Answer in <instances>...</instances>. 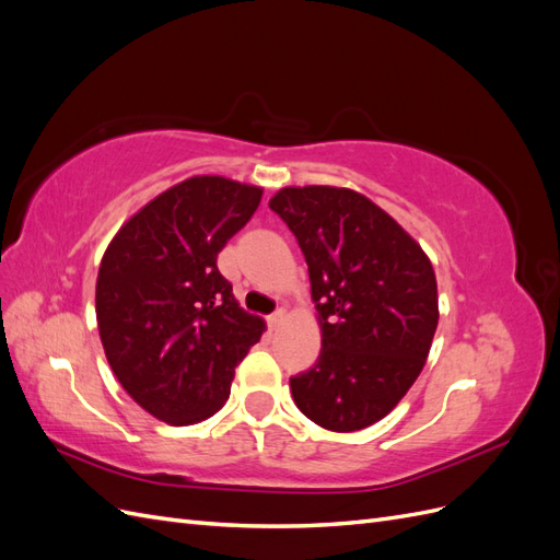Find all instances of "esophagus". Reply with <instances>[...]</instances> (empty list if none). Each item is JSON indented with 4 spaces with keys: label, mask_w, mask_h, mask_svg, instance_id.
I'll use <instances>...</instances> for the list:
<instances>
[{
    "label": "esophagus",
    "mask_w": 560,
    "mask_h": 560,
    "mask_svg": "<svg viewBox=\"0 0 560 560\" xmlns=\"http://www.w3.org/2000/svg\"><path fill=\"white\" fill-rule=\"evenodd\" d=\"M284 322V308H278L273 315H268V327L270 329H278Z\"/></svg>",
    "instance_id": "1"
}]
</instances>
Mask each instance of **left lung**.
Listing matches in <instances>:
<instances>
[{
  "instance_id": "left-lung-1",
  "label": "left lung",
  "mask_w": 560,
  "mask_h": 560,
  "mask_svg": "<svg viewBox=\"0 0 560 560\" xmlns=\"http://www.w3.org/2000/svg\"><path fill=\"white\" fill-rule=\"evenodd\" d=\"M268 208L306 257L322 329L317 362L290 378L292 397L325 430L374 425L428 360L439 322L428 254L358 191L287 186Z\"/></svg>"
}]
</instances>
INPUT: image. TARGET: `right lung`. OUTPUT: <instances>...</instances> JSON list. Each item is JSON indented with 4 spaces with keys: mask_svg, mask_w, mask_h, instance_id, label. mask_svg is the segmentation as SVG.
I'll return each mask as SVG.
<instances>
[{
    "mask_svg": "<svg viewBox=\"0 0 560 560\" xmlns=\"http://www.w3.org/2000/svg\"><path fill=\"white\" fill-rule=\"evenodd\" d=\"M261 189L184 179L114 235L95 284L100 341L126 393L154 418L194 425L229 399L235 366L264 334L217 254L259 208Z\"/></svg>",
    "mask_w": 560,
    "mask_h": 560,
    "instance_id": "add662e5",
    "label": "right lung"
}]
</instances>
